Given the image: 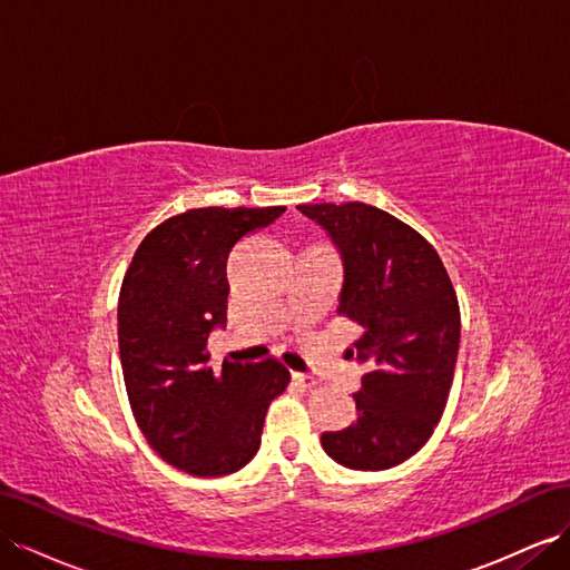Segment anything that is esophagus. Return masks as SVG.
<instances>
[{"instance_id": "1", "label": "esophagus", "mask_w": 570, "mask_h": 570, "mask_svg": "<svg viewBox=\"0 0 570 570\" xmlns=\"http://www.w3.org/2000/svg\"><path fill=\"white\" fill-rule=\"evenodd\" d=\"M292 381H295L297 386H302V389H314L316 383H318L312 374H304V372H295V374H292Z\"/></svg>"}]
</instances>
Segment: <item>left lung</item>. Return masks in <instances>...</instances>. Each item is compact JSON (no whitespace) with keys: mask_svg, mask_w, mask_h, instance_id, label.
Wrapping results in <instances>:
<instances>
[{"mask_svg":"<svg viewBox=\"0 0 570 570\" xmlns=\"http://www.w3.org/2000/svg\"><path fill=\"white\" fill-rule=\"evenodd\" d=\"M343 258L337 314L362 337L345 352L364 366L357 420L321 445L350 470H389L417 453L449 403L460 306L436 249L417 229L368 204H306Z\"/></svg>","mask_w":570,"mask_h":570,"instance_id":"obj_1","label":"left lung"}]
</instances>
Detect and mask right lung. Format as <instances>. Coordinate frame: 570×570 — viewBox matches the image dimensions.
<instances>
[{
	"label": "right lung",
	"mask_w": 570,
	"mask_h": 570,
	"mask_svg": "<svg viewBox=\"0 0 570 570\" xmlns=\"http://www.w3.org/2000/svg\"><path fill=\"white\" fill-rule=\"evenodd\" d=\"M285 206L191 208L138 244L119 289V360L134 420L165 463L196 476L237 472L256 455L266 410L289 383L278 360L208 366L227 316V256Z\"/></svg>",
	"instance_id": "1"
}]
</instances>
